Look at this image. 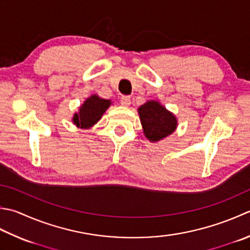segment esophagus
Listing matches in <instances>:
<instances>
[{"label":"esophagus","mask_w":250,"mask_h":250,"mask_svg":"<svg viewBox=\"0 0 250 250\" xmlns=\"http://www.w3.org/2000/svg\"><path fill=\"white\" fill-rule=\"evenodd\" d=\"M120 103H121L122 106H125V107L130 106V104H131L130 96H122L121 100H120Z\"/></svg>","instance_id":"esophagus-1"}]
</instances>
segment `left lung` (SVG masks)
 <instances>
[{
    "label": "left lung",
    "instance_id": "obj_1",
    "mask_svg": "<svg viewBox=\"0 0 250 250\" xmlns=\"http://www.w3.org/2000/svg\"><path fill=\"white\" fill-rule=\"evenodd\" d=\"M144 135L150 142H158L172 134L177 129L175 116L157 101H148L139 107Z\"/></svg>",
    "mask_w": 250,
    "mask_h": 250
}]
</instances>
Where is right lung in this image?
Here are the masks:
<instances>
[{"label": "right lung", "instance_id": "1", "mask_svg": "<svg viewBox=\"0 0 250 250\" xmlns=\"http://www.w3.org/2000/svg\"><path fill=\"white\" fill-rule=\"evenodd\" d=\"M111 105L109 100L101 99L99 95H91L80 106L79 112L73 115L72 122L78 128L90 129L99 121L107 108Z\"/></svg>", "mask_w": 250, "mask_h": 250}]
</instances>
